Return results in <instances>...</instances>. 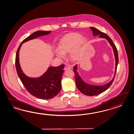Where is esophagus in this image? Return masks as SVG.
<instances>
[{"mask_svg":"<svg viewBox=\"0 0 134 134\" xmlns=\"http://www.w3.org/2000/svg\"><path fill=\"white\" fill-rule=\"evenodd\" d=\"M64 69H65V70H70L71 69L70 67H69V66H65Z\"/></svg>","mask_w":134,"mask_h":134,"instance_id":"obj_1","label":"esophagus"}]
</instances>
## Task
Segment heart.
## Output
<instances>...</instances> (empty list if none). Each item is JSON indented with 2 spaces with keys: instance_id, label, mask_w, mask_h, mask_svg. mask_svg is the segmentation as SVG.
Returning <instances> with one entry per match:
<instances>
[{
  "instance_id": "1",
  "label": "heart",
  "mask_w": 134,
  "mask_h": 134,
  "mask_svg": "<svg viewBox=\"0 0 134 134\" xmlns=\"http://www.w3.org/2000/svg\"><path fill=\"white\" fill-rule=\"evenodd\" d=\"M86 42V38L82 37L80 34L69 33L61 38L58 45L59 50H55L54 53L58 58L63 59L65 54L71 52L70 59L76 61L80 58Z\"/></svg>"
}]
</instances>
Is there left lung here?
Segmentation results:
<instances>
[{"mask_svg": "<svg viewBox=\"0 0 134 134\" xmlns=\"http://www.w3.org/2000/svg\"><path fill=\"white\" fill-rule=\"evenodd\" d=\"M90 28L91 29V30L93 31V35L94 36H97V35H99V37H101V38H105L109 41V43H110L111 46L113 48V49L114 51V55H115V61H116L115 72L114 77L113 78L112 80L110 81H109V83L105 84L104 85H102V86H95V85H91L87 84L81 79V78L80 77V76L78 74V72L76 71V70H77V65H75L73 67V69H74L73 70V71H74V73L75 74L76 84L77 87L78 88V90L80 91L81 93H82L83 94H84L86 96H93L97 95L98 94L103 93L104 91L107 90L109 87L110 86V85L112 84V82L114 80L115 75H116V73L117 65H118V64L119 58L117 49L115 46L114 44L113 43L112 40L110 38L109 36L107 35L105 33L99 31L97 28L92 27H91Z\"/></svg>", "mask_w": 134, "mask_h": 134, "instance_id": "obj_1", "label": "left lung"}]
</instances>
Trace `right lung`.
Here are the masks:
<instances>
[{"label":"right lung","instance_id":"right-lung-1","mask_svg":"<svg viewBox=\"0 0 134 134\" xmlns=\"http://www.w3.org/2000/svg\"><path fill=\"white\" fill-rule=\"evenodd\" d=\"M51 31H37L26 37L22 41L16 54V71L22 83L28 92L38 98L50 99L56 96L61 89V79L65 65L50 66L46 72L40 77L29 78L23 72L19 64V50L22 44L36 37L50 34Z\"/></svg>","mask_w":134,"mask_h":134}]
</instances>
